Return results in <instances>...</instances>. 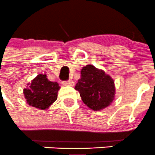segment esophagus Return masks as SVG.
Here are the masks:
<instances>
[{
    "label": "esophagus",
    "instance_id": "esophagus-1",
    "mask_svg": "<svg viewBox=\"0 0 155 155\" xmlns=\"http://www.w3.org/2000/svg\"><path fill=\"white\" fill-rule=\"evenodd\" d=\"M62 84L65 85V86H73L74 85V82L72 80L64 81V82H62Z\"/></svg>",
    "mask_w": 155,
    "mask_h": 155
}]
</instances>
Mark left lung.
I'll list each match as a JSON object with an SVG mask.
<instances>
[{"label":"left lung","mask_w":155,"mask_h":155,"mask_svg":"<svg viewBox=\"0 0 155 155\" xmlns=\"http://www.w3.org/2000/svg\"><path fill=\"white\" fill-rule=\"evenodd\" d=\"M80 76L75 89L88 107L101 110L110 105L116 93L114 81L110 76L89 64L82 67Z\"/></svg>","instance_id":"8db88e82"}]
</instances>
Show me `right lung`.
Returning a JSON list of instances; mask_svg holds the SVG:
<instances>
[{"instance_id":"right-lung-1","label":"right lung","mask_w":155,"mask_h":155,"mask_svg":"<svg viewBox=\"0 0 155 155\" xmlns=\"http://www.w3.org/2000/svg\"><path fill=\"white\" fill-rule=\"evenodd\" d=\"M59 84L48 79L46 74H38L23 89L24 97L30 106L46 110L57 100Z\"/></svg>"}]
</instances>
